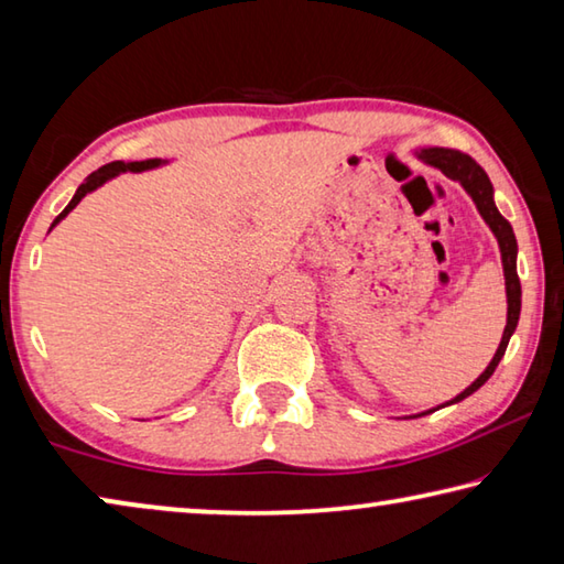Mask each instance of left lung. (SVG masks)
I'll return each instance as SVG.
<instances>
[{
  "label": "left lung",
  "mask_w": 564,
  "mask_h": 564,
  "mask_svg": "<svg viewBox=\"0 0 564 564\" xmlns=\"http://www.w3.org/2000/svg\"><path fill=\"white\" fill-rule=\"evenodd\" d=\"M416 155L421 158L423 163L431 165V167H438V171L451 177V181H458L463 185V191H466L473 203H476L478 213L486 225L492 230L500 247V257H502V272H506V294H508V324H506V332H502V339H500V347L496 351V357L490 359V364L486 367V371L480 373V377L470 383L466 391H460L456 399H451L443 403V406H451V403H458L463 399H468L470 393H476L482 383H486L492 371L500 364V359L506 357V349H508V341L512 337V332L518 327V319H520V302H522V290H520V280H518V240H516V232H512L510 223L506 217L500 215V210L496 207V200H492V183L488 173L482 171V167L473 161L468 153H460V151H453V148H421L416 151ZM436 411V409H433ZM423 413H431V411H423ZM421 413V416H423ZM416 419V416H413Z\"/></svg>",
  "instance_id": "8db88e82"
}]
</instances>
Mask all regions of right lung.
Returning a JSON list of instances; mask_svg holds the SVG:
<instances>
[{
    "mask_svg": "<svg viewBox=\"0 0 564 564\" xmlns=\"http://www.w3.org/2000/svg\"><path fill=\"white\" fill-rule=\"evenodd\" d=\"M167 161H161V158H148V161H131V163H123V161H113V163H106V165H101L98 167V171H94L91 175L86 177V181L76 187V193H74V197H72V203H68L62 213H58V217L56 220L52 223V227H56L58 223L64 220V217L74 210V207L84 200V197L88 195V193H94L96 187H101L104 183H108L111 181V177H116V175H121V173H143V171H153V167H161V165H165ZM52 227H48V230H52Z\"/></svg>",
    "mask_w": 564,
    "mask_h": 564,
    "instance_id": "right-lung-1",
    "label": "right lung"
}]
</instances>
